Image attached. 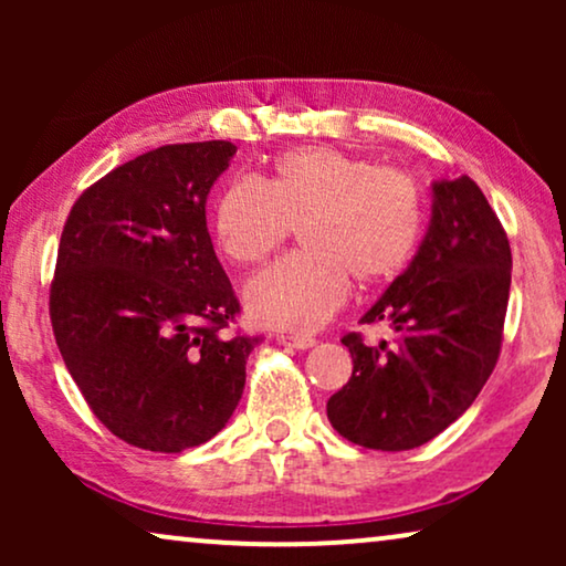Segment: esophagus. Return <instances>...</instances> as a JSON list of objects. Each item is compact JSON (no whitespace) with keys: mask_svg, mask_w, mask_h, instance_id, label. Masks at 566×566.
<instances>
[{"mask_svg":"<svg viewBox=\"0 0 566 566\" xmlns=\"http://www.w3.org/2000/svg\"><path fill=\"white\" fill-rule=\"evenodd\" d=\"M275 339L285 347H296V350H308V347H314L316 343L314 337H301V335H277Z\"/></svg>","mask_w":566,"mask_h":566,"instance_id":"esophagus-1","label":"esophagus"}]
</instances>
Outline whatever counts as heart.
<instances>
[{
	"instance_id": "heart-1",
	"label": "heart",
	"mask_w": 566,
	"mask_h": 566,
	"mask_svg": "<svg viewBox=\"0 0 566 566\" xmlns=\"http://www.w3.org/2000/svg\"><path fill=\"white\" fill-rule=\"evenodd\" d=\"M422 196L399 169L337 149H304L275 159L265 185L234 180L213 208V234L239 265L265 262L298 231L301 254L275 262L244 289L254 324L308 335L350 291L391 283L415 258Z\"/></svg>"
}]
</instances>
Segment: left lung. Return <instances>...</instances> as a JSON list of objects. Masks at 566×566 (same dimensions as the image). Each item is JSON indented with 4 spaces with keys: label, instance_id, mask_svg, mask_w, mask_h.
Listing matches in <instances>:
<instances>
[{
    "label": "left lung",
    "instance_id": "8db88e82",
    "mask_svg": "<svg viewBox=\"0 0 566 566\" xmlns=\"http://www.w3.org/2000/svg\"><path fill=\"white\" fill-rule=\"evenodd\" d=\"M513 254L471 177L432 182V213L405 273L360 316L389 324L391 345L343 337L353 376L327 401L339 436L376 451L428 443L474 405L497 363Z\"/></svg>",
    "mask_w": 566,
    "mask_h": 566
}]
</instances>
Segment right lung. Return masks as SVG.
<instances>
[{
	"label": "right lung",
	"instance_id": "right-lung-1",
	"mask_svg": "<svg viewBox=\"0 0 566 566\" xmlns=\"http://www.w3.org/2000/svg\"><path fill=\"white\" fill-rule=\"evenodd\" d=\"M231 142L172 144L115 167L69 213L51 324L74 384L113 436L180 453L242 399L260 337H223L239 301L213 252L206 200Z\"/></svg>",
	"mask_w": 566,
	"mask_h": 566
}]
</instances>
